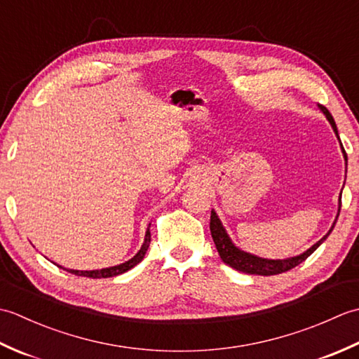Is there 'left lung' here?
<instances>
[{
	"instance_id": "1",
	"label": "left lung",
	"mask_w": 359,
	"mask_h": 359,
	"mask_svg": "<svg viewBox=\"0 0 359 359\" xmlns=\"http://www.w3.org/2000/svg\"><path fill=\"white\" fill-rule=\"evenodd\" d=\"M318 108L321 109V112L325 116V118L329 120V123L333 128V133L337 135V139L339 140V134H338V128L337 123H334V120L332 117V114L329 112V109L325 108L323 104H318ZM341 144V151H342V156H344L346 160V168H347V154L344 148H342V143L339 140ZM342 193V191H341ZM339 211H341V196H339V205H338V215L337 219H334V222L332 225V228L329 230L324 238L319 239L315 245H311L309 250L304 251V253L293 256V257H287V259H265V257H259L256 255H251L247 253L245 250L239 248L236 243L231 241L230 236H228L225 226L220 222L219 216L216 215L215 210H211V220H210V230H211V236H212V241L216 243V248L219 251V256L222 261L230 265L231 269L242 271V273H248V274H261V276H273V274H279V273H285L288 270L294 269L296 265H299L301 262L306 261V259L313 253V251L321 245V243L329 238V234L333 231L334 225H337V220L339 216Z\"/></svg>"
}]
</instances>
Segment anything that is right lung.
<instances>
[{
  "instance_id": "add662e5",
  "label": "right lung",
  "mask_w": 359,
  "mask_h": 359,
  "mask_svg": "<svg viewBox=\"0 0 359 359\" xmlns=\"http://www.w3.org/2000/svg\"><path fill=\"white\" fill-rule=\"evenodd\" d=\"M149 226H151V224L147 228V234H144V241H143V245L140 247V250L137 251V255L134 257H131V259H129V261H126L123 264L108 266V269H102V270H72V269H65V266H62V265H58V266H60V269H63L66 271L75 274V276H85V278H93V279L118 276V274L134 269L137 264L143 261V257H144V255H147V251L149 248V242H151Z\"/></svg>"
}]
</instances>
